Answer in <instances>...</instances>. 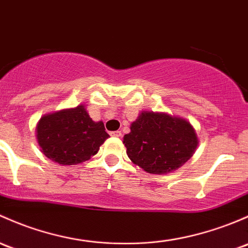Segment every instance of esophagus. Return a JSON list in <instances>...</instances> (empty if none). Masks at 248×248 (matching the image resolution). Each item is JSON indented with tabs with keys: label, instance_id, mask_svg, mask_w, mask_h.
Segmentation results:
<instances>
[{
	"label": "esophagus",
	"instance_id": "obj_1",
	"mask_svg": "<svg viewBox=\"0 0 248 248\" xmlns=\"http://www.w3.org/2000/svg\"><path fill=\"white\" fill-rule=\"evenodd\" d=\"M110 135L111 137H116V138H120L122 135V133L120 131H115V132H110Z\"/></svg>",
	"mask_w": 248,
	"mask_h": 248
}]
</instances>
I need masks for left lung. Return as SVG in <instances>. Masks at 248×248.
I'll return each instance as SVG.
<instances>
[{
	"instance_id": "obj_1",
	"label": "left lung",
	"mask_w": 248,
	"mask_h": 248,
	"mask_svg": "<svg viewBox=\"0 0 248 248\" xmlns=\"http://www.w3.org/2000/svg\"><path fill=\"white\" fill-rule=\"evenodd\" d=\"M127 155L148 173L166 174L194 155L199 138L192 124L168 113L141 111L124 137Z\"/></svg>"
}]
</instances>
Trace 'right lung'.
I'll return each mask as SVG.
<instances>
[{
  "label": "right lung",
  "instance_id": "add662e5",
  "mask_svg": "<svg viewBox=\"0 0 248 248\" xmlns=\"http://www.w3.org/2000/svg\"><path fill=\"white\" fill-rule=\"evenodd\" d=\"M35 135L41 152L59 165L89 160L109 137L103 122L93 121L84 104L41 116Z\"/></svg>",
  "mask_w": 248,
  "mask_h": 248
}]
</instances>
